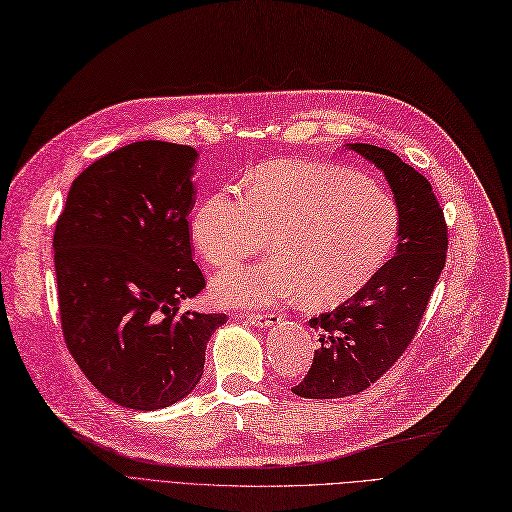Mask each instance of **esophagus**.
Segmentation results:
<instances>
[{
  "mask_svg": "<svg viewBox=\"0 0 512 512\" xmlns=\"http://www.w3.org/2000/svg\"><path fill=\"white\" fill-rule=\"evenodd\" d=\"M251 323L259 329H270L276 323H280V316L278 314H251Z\"/></svg>",
  "mask_w": 512,
  "mask_h": 512,
  "instance_id": "1",
  "label": "esophagus"
}]
</instances>
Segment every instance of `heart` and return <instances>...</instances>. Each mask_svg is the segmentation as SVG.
<instances>
[{
  "label": "heart",
  "instance_id": "heart-1",
  "mask_svg": "<svg viewBox=\"0 0 512 512\" xmlns=\"http://www.w3.org/2000/svg\"><path fill=\"white\" fill-rule=\"evenodd\" d=\"M242 187L244 196H208L192 217V242L211 266L249 257L272 234L278 253L213 278L225 306H278L299 293L312 308L337 306L367 285L394 244V208L361 175L282 160L253 170Z\"/></svg>",
  "mask_w": 512,
  "mask_h": 512
}]
</instances>
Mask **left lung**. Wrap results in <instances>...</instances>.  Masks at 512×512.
Listing matches in <instances>:
<instances>
[{
	"label": "left lung",
	"instance_id": "1",
	"mask_svg": "<svg viewBox=\"0 0 512 512\" xmlns=\"http://www.w3.org/2000/svg\"><path fill=\"white\" fill-rule=\"evenodd\" d=\"M344 147L384 173L399 208V244L354 297L310 320L320 346L304 382L291 388L304 399L358 394L399 361L420 327L447 255V225L428 179L388 149L367 143Z\"/></svg>",
	"mask_w": 512,
	"mask_h": 512
}]
</instances>
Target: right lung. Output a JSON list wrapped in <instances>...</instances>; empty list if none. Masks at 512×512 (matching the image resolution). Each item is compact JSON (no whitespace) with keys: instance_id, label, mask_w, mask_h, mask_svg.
<instances>
[{"instance_id":"right-lung-1","label":"right lung","mask_w":512,"mask_h":512,"mask_svg":"<svg viewBox=\"0 0 512 512\" xmlns=\"http://www.w3.org/2000/svg\"><path fill=\"white\" fill-rule=\"evenodd\" d=\"M198 151L137 141L71 183L54 230L65 342L109 401L156 411L185 399L225 314L179 312L204 289L187 215Z\"/></svg>"}]
</instances>
